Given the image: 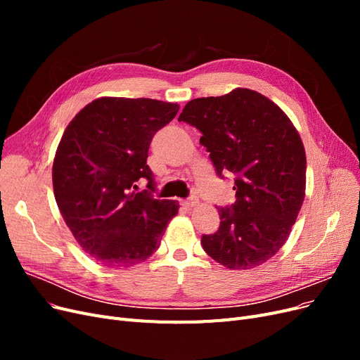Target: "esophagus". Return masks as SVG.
<instances>
[{
  "label": "esophagus",
  "instance_id": "esophagus-1",
  "mask_svg": "<svg viewBox=\"0 0 360 360\" xmlns=\"http://www.w3.org/2000/svg\"><path fill=\"white\" fill-rule=\"evenodd\" d=\"M180 204L184 207V209H192V207H195L198 204V200L197 198H191V200H181Z\"/></svg>",
  "mask_w": 360,
  "mask_h": 360
}]
</instances>
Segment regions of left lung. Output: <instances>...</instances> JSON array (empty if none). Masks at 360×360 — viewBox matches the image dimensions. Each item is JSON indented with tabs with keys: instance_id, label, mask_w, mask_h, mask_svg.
<instances>
[{
	"instance_id": "obj_1",
	"label": "left lung",
	"mask_w": 360,
	"mask_h": 360,
	"mask_svg": "<svg viewBox=\"0 0 360 360\" xmlns=\"http://www.w3.org/2000/svg\"><path fill=\"white\" fill-rule=\"evenodd\" d=\"M179 122L202 134L217 176L234 174L236 202L217 207L219 230L201 237L207 255L231 270L266 263L287 242L304 198L307 155L296 127L249 89L193 99Z\"/></svg>"
}]
</instances>
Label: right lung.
Wrapping results in <instances>:
<instances>
[{
    "label": "right lung",
    "mask_w": 360,
    "mask_h": 360,
    "mask_svg": "<svg viewBox=\"0 0 360 360\" xmlns=\"http://www.w3.org/2000/svg\"><path fill=\"white\" fill-rule=\"evenodd\" d=\"M179 108L144 97H101L64 130L52 165L53 195L76 242L96 263H143L179 213L177 201L134 191L141 179L155 189L148 147Z\"/></svg>",
    "instance_id": "obj_1"
}]
</instances>
